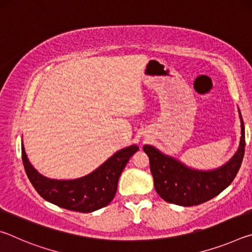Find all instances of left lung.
Returning <instances> with one entry per match:
<instances>
[{
    "label": "left lung",
    "mask_w": 252,
    "mask_h": 252,
    "mask_svg": "<svg viewBox=\"0 0 252 252\" xmlns=\"http://www.w3.org/2000/svg\"><path fill=\"white\" fill-rule=\"evenodd\" d=\"M241 122L239 148L227 163L210 171L187 167L172 157L165 156L152 146H144L143 151L150 160V170L157 193L164 201L183 207L198 206L215 198L230 186L237 176L245 156V125Z\"/></svg>",
    "instance_id": "1"
}]
</instances>
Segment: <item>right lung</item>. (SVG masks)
Instances as JSON below:
<instances>
[{"label":"right lung","instance_id":"1","mask_svg":"<svg viewBox=\"0 0 252 252\" xmlns=\"http://www.w3.org/2000/svg\"><path fill=\"white\" fill-rule=\"evenodd\" d=\"M138 150V146L121 149L94 171L74 180H54L42 176L30 163L23 144L22 160L29 180L42 198L66 210L87 213L99 210L112 201L119 178Z\"/></svg>","mask_w":252,"mask_h":252}]
</instances>
